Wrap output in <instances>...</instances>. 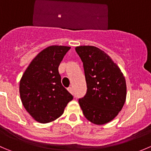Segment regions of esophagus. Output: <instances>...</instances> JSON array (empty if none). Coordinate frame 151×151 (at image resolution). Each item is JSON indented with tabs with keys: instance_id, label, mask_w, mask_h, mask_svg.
Segmentation results:
<instances>
[{
	"instance_id": "esophagus-1",
	"label": "esophagus",
	"mask_w": 151,
	"mask_h": 151,
	"mask_svg": "<svg viewBox=\"0 0 151 151\" xmlns=\"http://www.w3.org/2000/svg\"><path fill=\"white\" fill-rule=\"evenodd\" d=\"M68 91L70 92L71 93H72V94H74V91H73V88L71 87H68Z\"/></svg>"
}]
</instances>
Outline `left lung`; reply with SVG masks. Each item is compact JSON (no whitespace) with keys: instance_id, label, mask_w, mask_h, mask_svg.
I'll return each instance as SVG.
<instances>
[{"instance_id":"left-lung-1","label":"left lung","mask_w":151,"mask_h":151,"mask_svg":"<svg viewBox=\"0 0 151 151\" xmlns=\"http://www.w3.org/2000/svg\"><path fill=\"white\" fill-rule=\"evenodd\" d=\"M84 68L87 91L79 104L85 117L96 125L114 119L126 99V83L118 65L101 49L92 46L75 48Z\"/></svg>"}]
</instances>
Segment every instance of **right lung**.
Listing matches in <instances>:
<instances>
[{
    "instance_id": "add662e5",
    "label": "right lung",
    "mask_w": 151,
    "mask_h": 151,
    "mask_svg": "<svg viewBox=\"0 0 151 151\" xmlns=\"http://www.w3.org/2000/svg\"><path fill=\"white\" fill-rule=\"evenodd\" d=\"M71 47L51 46L37 55L22 76L20 95L25 109L36 121L48 123L63 114L73 96L63 86L58 67Z\"/></svg>"
}]
</instances>
